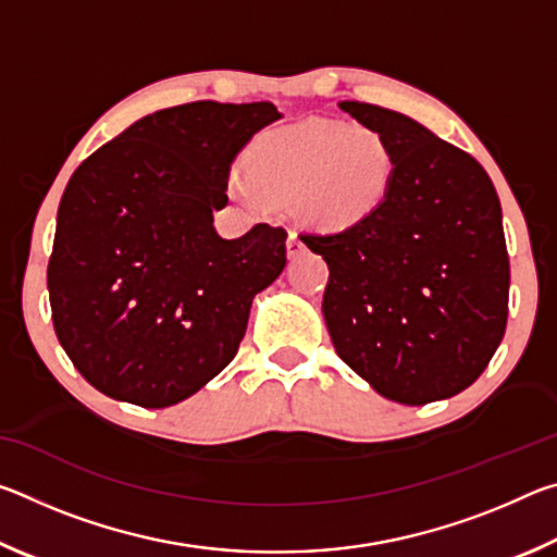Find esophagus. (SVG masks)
<instances>
[{
  "label": "esophagus",
  "mask_w": 557,
  "mask_h": 557,
  "mask_svg": "<svg viewBox=\"0 0 557 557\" xmlns=\"http://www.w3.org/2000/svg\"><path fill=\"white\" fill-rule=\"evenodd\" d=\"M301 250H305V243L299 240L297 233H289V238H287V256L295 258V256H299Z\"/></svg>",
  "instance_id": "esophagus-1"
}]
</instances>
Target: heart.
Returning <instances> with one entry per match:
<instances>
[{
  "mask_svg": "<svg viewBox=\"0 0 557 557\" xmlns=\"http://www.w3.org/2000/svg\"><path fill=\"white\" fill-rule=\"evenodd\" d=\"M235 164L231 194L250 211L295 203L317 231H346L381 209L395 178V152L381 132L336 120H307L252 139Z\"/></svg>",
  "mask_w": 557,
  "mask_h": 557,
  "instance_id": "heart-1",
  "label": "heart"
}]
</instances>
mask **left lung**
I'll return each instance as SVG.
<instances>
[{"mask_svg": "<svg viewBox=\"0 0 557 557\" xmlns=\"http://www.w3.org/2000/svg\"><path fill=\"white\" fill-rule=\"evenodd\" d=\"M338 108L388 139L395 178L371 219L301 235L329 265V336L383 398H451L484 373L506 332L511 275L496 188L474 157L418 120L358 100Z\"/></svg>", "mask_w": 557, "mask_h": 557, "instance_id": "left-lung-1", "label": "left lung"}]
</instances>
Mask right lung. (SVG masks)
Returning <instances> with one entry per match:
<instances>
[{"label":"right lung","instance_id":"right-lung-1","mask_svg":"<svg viewBox=\"0 0 557 557\" xmlns=\"http://www.w3.org/2000/svg\"><path fill=\"white\" fill-rule=\"evenodd\" d=\"M282 112L199 100L132 122L75 169L55 219V336L108 398L169 408L233 361L258 292L287 262V233L221 238L233 159Z\"/></svg>","mask_w":557,"mask_h":557}]
</instances>
